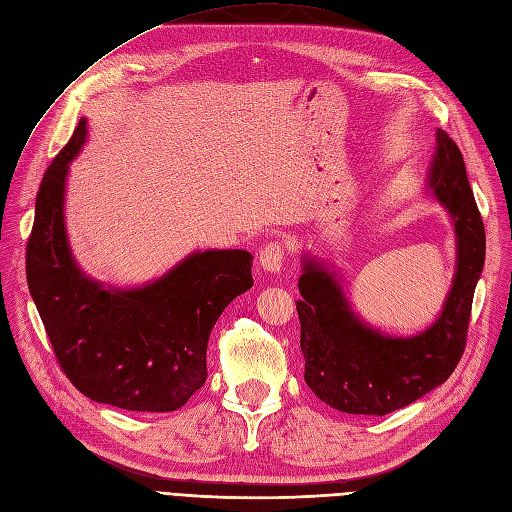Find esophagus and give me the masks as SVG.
<instances>
[{
    "label": "esophagus",
    "instance_id": "34e87169",
    "mask_svg": "<svg viewBox=\"0 0 512 512\" xmlns=\"http://www.w3.org/2000/svg\"><path fill=\"white\" fill-rule=\"evenodd\" d=\"M285 257H287V242H282V240H270L259 251L261 268L268 272H280L282 263H285Z\"/></svg>",
    "mask_w": 512,
    "mask_h": 512
}]
</instances>
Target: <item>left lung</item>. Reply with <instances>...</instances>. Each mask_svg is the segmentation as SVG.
I'll list each match as a JSON object with an SVG mask.
<instances>
[{"instance_id":"1","label":"left lung","mask_w":512,"mask_h":512,"mask_svg":"<svg viewBox=\"0 0 512 512\" xmlns=\"http://www.w3.org/2000/svg\"><path fill=\"white\" fill-rule=\"evenodd\" d=\"M428 185L445 204L458 234V272L437 323L415 337H386L358 320L337 282L316 261L299 276V346L304 380L320 401L344 413L386 415L441 386L466 348L472 297L485 263V227L464 158L445 130L437 132Z\"/></svg>"}]
</instances>
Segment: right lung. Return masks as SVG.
Returning a JSON list of instances; mask_svg holds the SVG:
<instances>
[{
  "instance_id": "obj_1",
  "label": "right lung",
  "mask_w": 512,
  "mask_h": 512,
  "mask_svg": "<svg viewBox=\"0 0 512 512\" xmlns=\"http://www.w3.org/2000/svg\"><path fill=\"white\" fill-rule=\"evenodd\" d=\"M86 139L80 120L52 160L27 240V285L67 380L88 399L128 411H175L206 382V346L230 301L253 287V255L204 251L154 285L103 289L73 263L63 194Z\"/></svg>"
}]
</instances>
